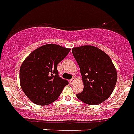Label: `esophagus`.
Wrapping results in <instances>:
<instances>
[{"label":"esophagus","mask_w":134,"mask_h":134,"mask_svg":"<svg viewBox=\"0 0 134 134\" xmlns=\"http://www.w3.org/2000/svg\"><path fill=\"white\" fill-rule=\"evenodd\" d=\"M74 81H75V78H72V79L70 80V81H69L70 84H73V83H74Z\"/></svg>","instance_id":"obj_1"}]
</instances>
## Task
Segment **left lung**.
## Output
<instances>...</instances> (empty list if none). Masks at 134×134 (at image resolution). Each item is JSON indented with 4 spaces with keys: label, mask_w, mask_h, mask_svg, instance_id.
Masks as SVG:
<instances>
[{
    "label": "left lung",
    "mask_w": 134,
    "mask_h": 134,
    "mask_svg": "<svg viewBox=\"0 0 134 134\" xmlns=\"http://www.w3.org/2000/svg\"><path fill=\"white\" fill-rule=\"evenodd\" d=\"M80 69L84 90L77 98L90 105L101 104L110 96L117 82V72L108 54L93 46L72 49Z\"/></svg>",
    "instance_id": "1"
}]
</instances>
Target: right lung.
Segmentation results:
<instances>
[{
	"mask_svg": "<svg viewBox=\"0 0 134 134\" xmlns=\"http://www.w3.org/2000/svg\"><path fill=\"white\" fill-rule=\"evenodd\" d=\"M70 51L54 44L34 50L20 68V83L34 104L46 105L57 100L68 82L59 76L57 65Z\"/></svg>",
	"mask_w": 134,
	"mask_h": 134,
	"instance_id": "obj_1",
	"label": "right lung"
}]
</instances>
